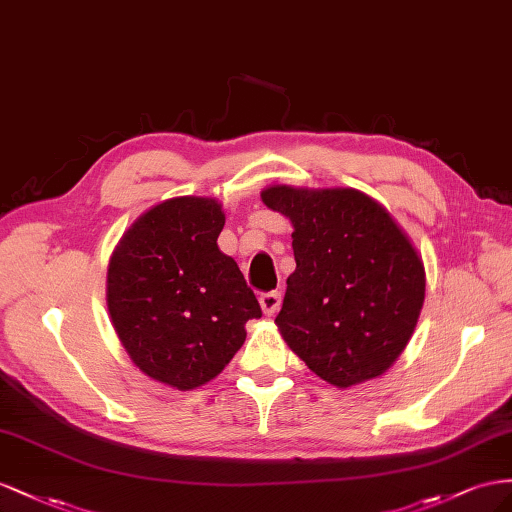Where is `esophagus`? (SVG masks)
Listing matches in <instances>:
<instances>
[{
    "mask_svg": "<svg viewBox=\"0 0 512 512\" xmlns=\"http://www.w3.org/2000/svg\"><path fill=\"white\" fill-rule=\"evenodd\" d=\"M259 304H261V311L266 315H274L281 306V294L279 291H266V294L259 296Z\"/></svg>",
    "mask_w": 512,
    "mask_h": 512,
    "instance_id": "esophagus-1",
    "label": "esophagus"
}]
</instances>
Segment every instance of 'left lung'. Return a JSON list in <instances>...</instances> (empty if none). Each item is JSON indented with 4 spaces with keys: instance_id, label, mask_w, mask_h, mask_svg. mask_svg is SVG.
Returning <instances> with one entry per match:
<instances>
[{
    "instance_id": "8db88e82",
    "label": "left lung",
    "mask_w": 512,
    "mask_h": 512,
    "mask_svg": "<svg viewBox=\"0 0 512 512\" xmlns=\"http://www.w3.org/2000/svg\"><path fill=\"white\" fill-rule=\"evenodd\" d=\"M261 199L294 225L296 270L276 315L287 345L337 388L382 375L410 341L425 302L416 248L354 188L279 184Z\"/></svg>"
}]
</instances>
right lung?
Here are the masks:
<instances>
[{
  "label": "right lung",
  "instance_id": "obj_1",
  "mask_svg": "<svg viewBox=\"0 0 512 512\" xmlns=\"http://www.w3.org/2000/svg\"><path fill=\"white\" fill-rule=\"evenodd\" d=\"M221 203L175 197L133 223L111 257L107 304L128 356L156 382L191 390L225 369L261 306L216 244Z\"/></svg>",
  "mask_w": 512,
  "mask_h": 512
}]
</instances>
